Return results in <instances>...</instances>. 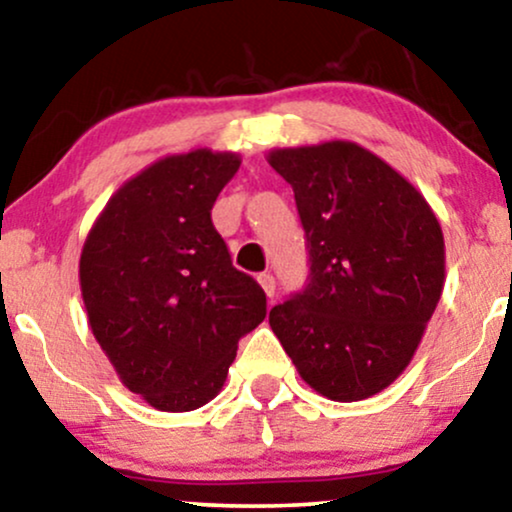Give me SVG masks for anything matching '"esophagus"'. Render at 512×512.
<instances>
[{
    "instance_id": "obj_1",
    "label": "esophagus",
    "mask_w": 512,
    "mask_h": 512,
    "mask_svg": "<svg viewBox=\"0 0 512 512\" xmlns=\"http://www.w3.org/2000/svg\"><path fill=\"white\" fill-rule=\"evenodd\" d=\"M257 281H260V286H262L264 293H267V297H274V293H276L274 276H271V274H260V276H257Z\"/></svg>"
}]
</instances>
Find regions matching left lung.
I'll return each mask as SVG.
<instances>
[{"label":"left lung","instance_id":"left-lung-1","mask_svg":"<svg viewBox=\"0 0 512 512\" xmlns=\"http://www.w3.org/2000/svg\"><path fill=\"white\" fill-rule=\"evenodd\" d=\"M309 252L302 293L269 312L312 390L361 401L404 373L444 288V236L409 179L354 141L274 148Z\"/></svg>","mask_w":512,"mask_h":512}]
</instances>
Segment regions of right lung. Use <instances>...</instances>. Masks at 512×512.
I'll return each mask as SVG.
<instances>
[{"label":"right lung","instance_id":"add662e5","mask_svg":"<svg viewBox=\"0 0 512 512\" xmlns=\"http://www.w3.org/2000/svg\"><path fill=\"white\" fill-rule=\"evenodd\" d=\"M241 167L210 148L167 155L113 193L89 229L80 288L89 326L129 392L193 411L222 390L267 295L231 264L210 210Z\"/></svg>","mask_w":512,"mask_h":512}]
</instances>
